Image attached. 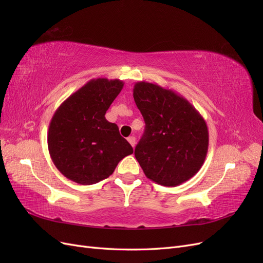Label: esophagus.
Wrapping results in <instances>:
<instances>
[{
	"label": "esophagus",
	"instance_id": "obj_1",
	"mask_svg": "<svg viewBox=\"0 0 263 263\" xmlns=\"http://www.w3.org/2000/svg\"><path fill=\"white\" fill-rule=\"evenodd\" d=\"M127 140H128V142H129V144H130L133 147H135V145H136V138H135L134 136L128 137V138H127Z\"/></svg>",
	"mask_w": 263,
	"mask_h": 263
}]
</instances>
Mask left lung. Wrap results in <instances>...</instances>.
Instances as JSON below:
<instances>
[{
    "mask_svg": "<svg viewBox=\"0 0 263 263\" xmlns=\"http://www.w3.org/2000/svg\"><path fill=\"white\" fill-rule=\"evenodd\" d=\"M133 92L146 123L135 148L145 176L163 186H178L194 177L209 150L203 116L182 95L158 84L140 81Z\"/></svg>",
    "mask_w": 263,
    "mask_h": 263,
    "instance_id": "1",
    "label": "left lung"
}]
</instances>
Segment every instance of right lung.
Returning <instances> with one entry per match:
<instances>
[{"instance_id": "obj_1", "label": "right lung", "mask_w": 263, "mask_h": 263, "mask_svg": "<svg viewBox=\"0 0 263 263\" xmlns=\"http://www.w3.org/2000/svg\"><path fill=\"white\" fill-rule=\"evenodd\" d=\"M124 82L92 79L55 110L48 129L53 164L67 179L90 185L108 178L118 162L134 153L118 127L105 118Z\"/></svg>"}]
</instances>
